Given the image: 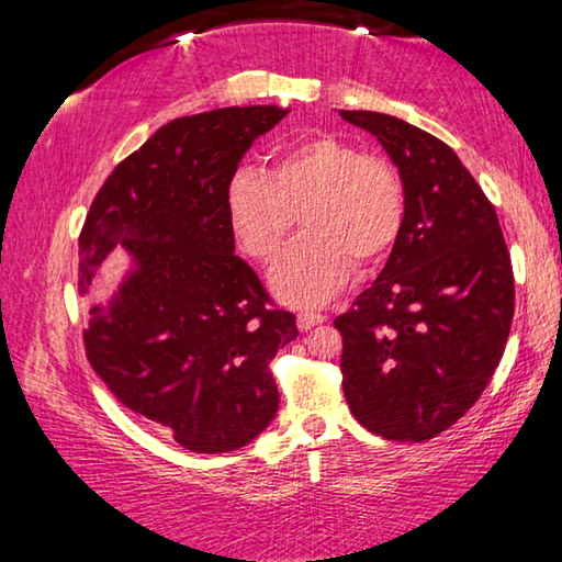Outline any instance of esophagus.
I'll list each match as a JSON object with an SVG mask.
<instances>
[{
    "label": "esophagus",
    "instance_id": "esophagus-1",
    "mask_svg": "<svg viewBox=\"0 0 562 562\" xmlns=\"http://www.w3.org/2000/svg\"><path fill=\"white\" fill-rule=\"evenodd\" d=\"M325 319L327 317L319 315V312H300V315H297V327L302 331H307V329H312L315 325H322V322H325Z\"/></svg>",
    "mask_w": 562,
    "mask_h": 562
}]
</instances>
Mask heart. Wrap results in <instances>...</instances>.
<instances>
[{
  "label": "heart",
  "instance_id": "obj_1",
  "mask_svg": "<svg viewBox=\"0 0 562 562\" xmlns=\"http://www.w3.org/2000/svg\"><path fill=\"white\" fill-rule=\"evenodd\" d=\"M225 207L237 240L258 260L278 252L300 211L304 233L274 260L270 284L294 307H317L339 292L351 265L364 268L392 250L406 198L389 160L322 133L282 148L268 173L237 170Z\"/></svg>",
  "mask_w": 562,
  "mask_h": 562
}]
</instances>
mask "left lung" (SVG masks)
<instances>
[{
	"label": "left lung",
	"instance_id": "8db88e82",
	"mask_svg": "<svg viewBox=\"0 0 562 562\" xmlns=\"http://www.w3.org/2000/svg\"><path fill=\"white\" fill-rule=\"evenodd\" d=\"M339 113L382 144L406 198L384 270L335 319L341 386L364 429L426 441L496 372L516 300L510 255L491 201L443 140L386 113Z\"/></svg>",
	"mask_w": 562,
	"mask_h": 562
}]
</instances>
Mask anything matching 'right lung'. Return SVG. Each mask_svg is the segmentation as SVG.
<instances>
[{
  "label": "right lung",
  "instance_id": "right-lung-1",
  "mask_svg": "<svg viewBox=\"0 0 562 562\" xmlns=\"http://www.w3.org/2000/svg\"><path fill=\"white\" fill-rule=\"evenodd\" d=\"M282 106H227L160 126L113 168L79 237V292L109 255L128 270L89 310L87 355L119 402L195 453L243 449L268 429L280 394L270 361L297 337L235 255L225 190Z\"/></svg>",
  "mask_w": 562,
  "mask_h": 562
}]
</instances>
